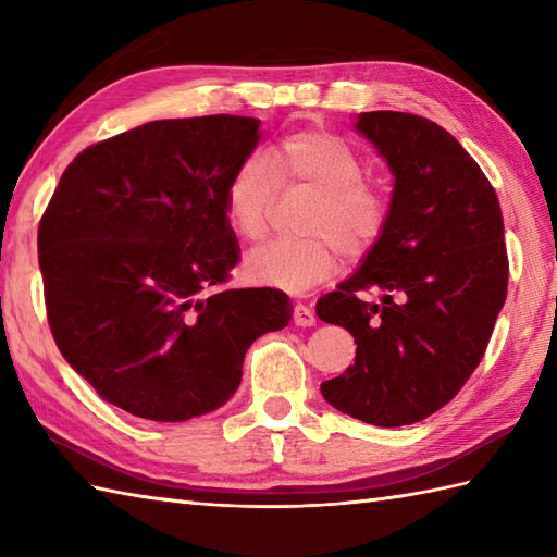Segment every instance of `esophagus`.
Returning <instances> with one entry per match:
<instances>
[{"label": "esophagus", "instance_id": "1", "mask_svg": "<svg viewBox=\"0 0 557 557\" xmlns=\"http://www.w3.org/2000/svg\"><path fill=\"white\" fill-rule=\"evenodd\" d=\"M292 321H294V325L311 327V325H315V313H313L306 304H297V306H294Z\"/></svg>", "mask_w": 557, "mask_h": 557}]
</instances>
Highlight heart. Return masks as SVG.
Instances as JSON below:
<instances>
[{
    "instance_id": "heart-1",
    "label": "heart",
    "mask_w": 557,
    "mask_h": 557,
    "mask_svg": "<svg viewBox=\"0 0 557 557\" xmlns=\"http://www.w3.org/2000/svg\"><path fill=\"white\" fill-rule=\"evenodd\" d=\"M363 174L366 162L349 140L315 128L285 136L265 156H246L224 186V212L244 239L265 236L277 180L315 188L318 200L304 224L309 236L253 248L244 275L260 287L304 292L333 275L337 248L347 258L369 253L389 224V198Z\"/></svg>"
}]
</instances>
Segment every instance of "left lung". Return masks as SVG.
Masks as SVG:
<instances>
[{
    "label": "left lung",
    "instance_id": "obj_1",
    "mask_svg": "<svg viewBox=\"0 0 557 557\" xmlns=\"http://www.w3.org/2000/svg\"><path fill=\"white\" fill-rule=\"evenodd\" d=\"M357 128L387 160L395 191L383 239L318 299V318L357 342L354 366L321 393L354 419L395 429L445 407L474 373L510 263L495 188L455 136L409 112H363ZM371 288L381 305L360 299Z\"/></svg>",
    "mask_w": 557,
    "mask_h": 557
}]
</instances>
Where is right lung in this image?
Instances as JSON below:
<instances>
[{
    "label": "right lung",
    "mask_w": 557,
    "mask_h": 557,
    "mask_svg": "<svg viewBox=\"0 0 557 557\" xmlns=\"http://www.w3.org/2000/svg\"><path fill=\"white\" fill-rule=\"evenodd\" d=\"M251 116L136 126L81 150L38 227L47 321L71 369L134 417L222 407L244 354L292 321L285 292L227 289L239 244L224 186L260 140Z\"/></svg>",
    "instance_id": "right-lung-1"
}]
</instances>
